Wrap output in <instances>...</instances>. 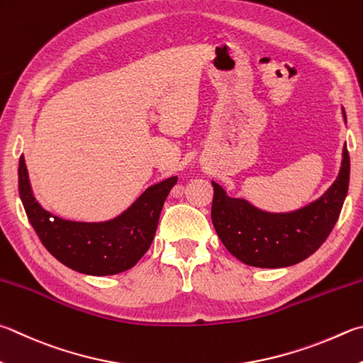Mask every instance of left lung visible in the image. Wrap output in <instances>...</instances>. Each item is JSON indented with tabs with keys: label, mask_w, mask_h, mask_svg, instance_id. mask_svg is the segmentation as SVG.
I'll use <instances>...</instances> for the list:
<instances>
[{
	"label": "left lung",
	"mask_w": 363,
	"mask_h": 363,
	"mask_svg": "<svg viewBox=\"0 0 363 363\" xmlns=\"http://www.w3.org/2000/svg\"><path fill=\"white\" fill-rule=\"evenodd\" d=\"M342 116L346 114L342 109ZM211 219L223 246L242 263L284 268L308 259L337 223L349 187V152L345 143L340 174L319 200L292 213H265L242 199H232L213 182Z\"/></svg>",
	"instance_id": "obj_1"
}]
</instances>
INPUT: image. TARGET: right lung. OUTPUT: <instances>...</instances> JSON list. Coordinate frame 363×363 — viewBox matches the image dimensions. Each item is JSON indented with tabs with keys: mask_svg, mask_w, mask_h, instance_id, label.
<instances>
[{
	"mask_svg": "<svg viewBox=\"0 0 363 363\" xmlns=\"http://www.w3.org/2000/svg\"><path fill=\"white\" fill-rule=\"evenodd\" d=\"M177 177L150 186L108 222L65 220L41 208L31 192L23 155L18 160V194L31 227L44 247L63 265L91 276H109L135 267L155 236L163 203Z\"/></svg>",
	"mask_w": 363,
	"mask_h": 363,
	"instance_id": "obj_1",
	"label": "right lung"
}]
</instances>
